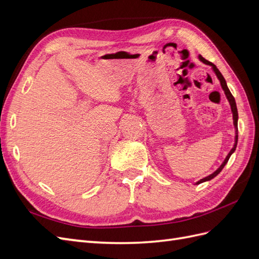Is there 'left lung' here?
I'll return each mask as SVG.
<instances>
[{
  "label": "left lung",
  "instance_id": "8db88e82",
  "mask_svg": "<svg viewBox=\"0 0 259 259\" xmlns=\"http://www.w3.org/2000/svg\"><path fill=\"white\" fill-rule=\"evenodd\" d=\"M199 58H200V60L202 61V62H204V64H206V65H209L211 68H213V70H214V72L216 73V75H217V77H218V80H219V82H221V85H222V88H223V90H224V92H225V95H226V97H227V99L229 100V104H230V106H231V111H232V115H233V124H234V127H236V144H234V146H233V148L231 149L230 150V152L228 153V155L226 156V159H225V161L223 162V164L221 166H219V168L217 169V170H215L213 174H210L209 176H207V177H205V178H203V179H201V180H199V182L197 183L198 185L199 184H201V183H204V182H207V180H210V179H213L215 176H217L219 173H221L222 171V169L225 167V165L227 164V162H228V160H229V158H230V155L234 152V150H236V148H237V144H238V109H237V105H236V100H234V97L232 96V94L230 93V91H229V89H228V86H227V83H226V81H225V79H224V76H223V74L219 72V70L217 69V67L214 65V64H211L210 61H208V60H206L205 58H203L201 55L199 56Z\"/></svg>",
  "mask_w": 259,
  "mask_h": 259
}]
</instances>
